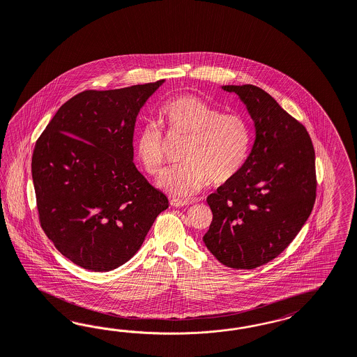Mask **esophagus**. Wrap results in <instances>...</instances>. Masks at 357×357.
Here are the masks:
<instances>
[{
  "instance_id": "obj_1",
  "label": "esophagus",
  "mask_w": 357,
  "mask_h": 357,
  "mask_svg": "<svg viewBox=\"0 0 357 357\" xmlns=\"http://www.w3.org/2000/svg\"><path fill=\"white\" fill-rule=\"evenodd\" d=\"M170 204L173 206H187L192 204V202H190V200H181V199H172Z\"/></svg>"
}]
</instances>
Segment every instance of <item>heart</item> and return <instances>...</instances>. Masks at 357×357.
I'll return each instance as SVG.
<instances>
[{"label": "heart", "mask_w": 357, "mask_h": 357, "mask_svg": "<svg viewBox=\"0 0 357 357\" xmlns=\"http://www.w3.org/2000/svg\"><path fill=\"white\" fill-rule=\"evenodd\" d=\"M170 133L187 135L182 160L185 162L163 174L160 185L179 196L199 192L206 184L227 183L246 162L251 145L248 119L239 112L221 109L203 98L185 94L173 98L161 108ZM135 149L146 173H162L163 136L155 123H145L137 133Z\"/></svg>", "instance_id": "b5f03b06"}]
</instances>
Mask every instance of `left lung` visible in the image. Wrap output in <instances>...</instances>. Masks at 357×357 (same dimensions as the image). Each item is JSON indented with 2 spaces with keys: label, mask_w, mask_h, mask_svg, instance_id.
<instances>
[{
  "label": "left lung",
  "mask_w": 357,
  "mask_h": 357,
  "mask_svg": "<svg viewBox=\"0 0 357 357\" xmlns=\"http://www.w3.org/2000/svg\"><path fill=\"white\" fill-rule=\"evenodd\" d=\"M248 106L255 142L239 173L206 197L213 220L203 237L224 266L252 270L279 257L298 234L317 197L310 135L268 93L222 86Z\"/></svg>",
  "instance_id": "left-lung-1"
}]
</instances>
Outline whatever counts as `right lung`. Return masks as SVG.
<instances>
[{
	"instance_id": "1",
	"label": "right lung",
	"mask_w": 357,
	"mask_h": 357,
	"mask_svg": "<svg viewBox=\"0 0 357 357\" xmlns=\"http://www.w3.org/2000/svg\"><path fill=\"white\" fill-rule=\"evenodd\" d=\"M162 84L85 90L59 108L36 140L31 173L40 227L85 270L128 261L169 208L132 162L137 114Z\"/></svg>"
}]
</instances>
